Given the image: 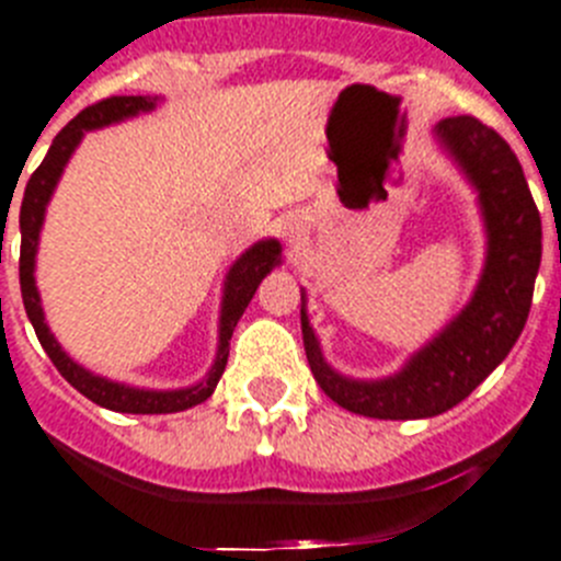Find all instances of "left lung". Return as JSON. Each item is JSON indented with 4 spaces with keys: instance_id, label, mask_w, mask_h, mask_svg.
I'll return each mask as SVG.
<instances>
[{
    "instance_id": "8db88e82",
    "label": "left lung",
    "mask_w": 561,
    "mask_h": 561,
    "mask_svg": "<svg viewBox=\"0 0 561 561\" xmlns=\"http://www.w3.org/2000/svg\"><path fill=\"white\" fill-rule=\"evenodd\" d=\"M437 138L480 192L489 256L483 279L460 316L392 378L350 381L324 364L305 313L301 339L324 396L355 415L378 421L435 417L469 398L494 373L528 321L534 282L542 260V220L525 183L523 165L500 135L471 115L437 124Z\"/></svg>"
}]
</instances>
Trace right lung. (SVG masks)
Segmentation results:
<instances>
[{"instance_id":"1","label":"right lung","mask_w":561,"mask_h":561,"mask_svg":"<svg viewBox=\"0 0 561 561\" xmlns=\"http://www.w3.org/2000/svg\"><path fill=\"white\" fill-rule=\"evenodd\" d=\"M154 99L146 95H112V99L99 101V104L87 106L70 121V124L56 135L50 152L45 160L38 163L36 172L31 174L27 186H24L22 197V211H19V228H22V253H19V282H22V301L27 310L33 330H36L38 341L45 353L50 355V362L56 369L65 375L67 381L90 398L99 407L112 409V412H126V415H169V412H183L188 407H197L206 398H211L214 387L220 381V375L226 373L228 362V341H231L233 328L240 316L245 313L248 301L253 299L260 282L265 274H271V267L279 265L282 248L276 240L256 242L248 248L240 260L233 262L226 279V296H222V316H220V350H217V362H214L211 373L203 383L188 389H172V392H152V389H135L124 387V383L106 381L101 375H92L90 369L78 367L65 350L58 347V341L45 324V313H42V301H38L36 279H33V262H36V245H38V231H42V220H45L47 199H50L53 188H56L58 178L65 172V163L70 160L72 149L78 140L84 138L87 129H99V126L115 124V121L133 118L138 112L152 110Z\"/></svg>"}]
</instances>
